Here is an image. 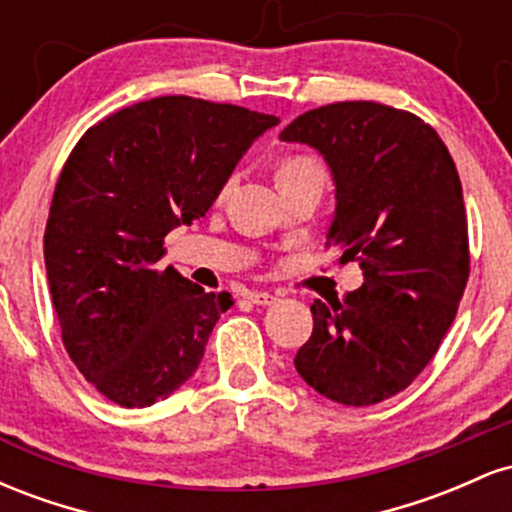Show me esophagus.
I'll use <instances>...</instances> for the list:
<instances>
[{
    "label": "esophagus",
    "mask_w": 512,
    "mask_h": 512,
    "mask_svg": "<svg viewBox=\"0 0 512 512\" xmlns=\"http://www.w3.org/2000/svg\"><path fill=\"white\" fill-rule=\"evenodd\" d=\"M248 301L255 305H272V303H276V296L269 291H250Z\"/></svg>",
    "instance_id": "obj_1"
}]
</instances>
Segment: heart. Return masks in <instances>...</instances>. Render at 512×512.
Wrapping results in <instances>:
<instances>
[{
	"label": "heart",
	"mask_w": 512,
	"mask_h": 512,
	"mask_svg": "<svg viewBox=\"0 0 512 512\" xmlns=\"http://www.w3.org/2000/svg\"><path fill=\"white\" fill-rule=\"evenodd\" d=\"M276 178H279V185L284 187L305 178H327V173L320 158L310 154H296V156H289L284 163H281ZM231 185H233V178H228L226 185L221 187V197H226V192L231 190Z\"/></svg>",
	"instance_id": "1"
}]
</instances>
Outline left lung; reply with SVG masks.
<instances>
[{
  "label": "left lung",
  "instance_id": "8db88e82",
  "mask_svg": "<svg viewBox=\"0 0 512 512\" xmlns=\"http://www.w3.org/2000/svg\"><path fill=\"white\" fill-rule=\"evenodd\" d=\"M284 142L330 163L337 214L327 248L358 262L366 284L310 305L313 334L296 370L346 407L395 397L436 356L469 279L462 182L448 146L409 110L344 101L298 115Z\"/></svg>",
  "mask_w": 512,
  "mask_h": 512
}]
</instances>
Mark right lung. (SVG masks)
<instances>
[{"label": "right lung", "instance_id": "obj_1", "mask_svg": "<svg viewBox=\"0 0 512 512\" xmlns=\"http://www.w3.org/2000/svg\"><path fill=\"white\" fill-rule=\"evenodd\" d=\"M279 117L192 96L127 105L88 127L45 226L62 342L120 407H149L195 373L231 293L158 269L166 236L209 211L238 158Z\"/></svg>", "mask_w": 512, "mask_h": 512}]
</instances>
